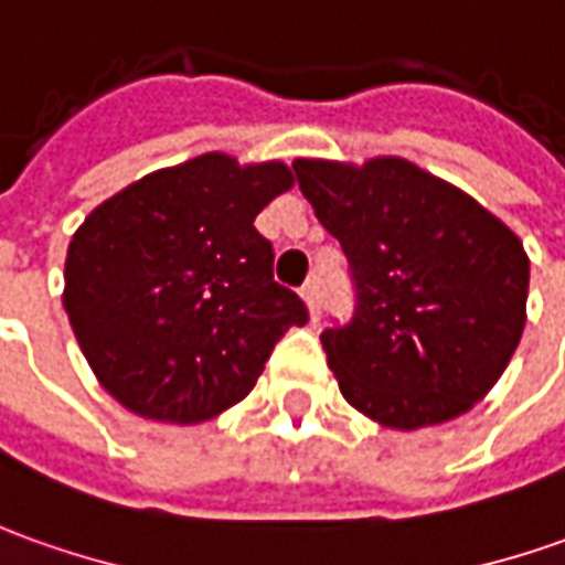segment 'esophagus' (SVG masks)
I'll return each mask as SVG.
<instances>
[{"label": "esophagus", "mask_w": 565, "mask_h": 565, "mask_svg": "<svg viewBox=\"0 0 565 565\" xmlns=\"http://www.w3.org/2000/svg\"><path fill=\"white\" fill-rule=\"evenodd\" d=\"M299 297L306 299V306H309V315H318V281H306L302 284V290H299Z\"/></svg>", "instance_id": "34e87169"}]
</instances>
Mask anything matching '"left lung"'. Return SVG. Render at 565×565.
I'll return each instance as SVG.
<instances>
[{"instance_id":"obj_1","label":"left lung","mask_w":565,"mask_h":565,"mask_svg":"<svg viewBox=\"0 0 565 565\" xmlns=\"http://www.w3.org/2000/svg\"><path fill=\"white\" fill-rule=\"evenodd\" d=\"M299 191L340 241L355 284L321 333L340 393L383 427L470 412L520 347L529 256L486 206L402 157L294 160Z\"/></svg>"}]
</instances>
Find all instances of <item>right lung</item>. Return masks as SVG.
Here are the masks:
<instances>
[{"label": "right lung", "instance_id": "add662e5", "mask_svg": "<svg viewBox=\"0 0 565 565\" xmlns=\"http://www.w3.org/2000/svg\"><path fill=\"white\" fill-rule=\"evenodd\" d=\"M290 170L201 153L95 206L64 263V309L98 383L129 412L201 424L256 386L306 302L271 278L253 218Z\"/></svg>", "mask_w": 565, "mask_h": 565}]
</instances>
